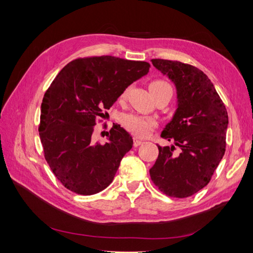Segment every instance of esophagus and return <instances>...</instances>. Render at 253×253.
I'll use <instances>...</instances> for the list:
<instances>
[{
  "instance_id": "obj_1",
  "label": "esophagus",
  "mask_w": 253,
  "mask_h": 253,
  "mask_svg": "<svg viewBox=\"0 0 253 253\" xmlns=\"http://www.w3.org/2000/svg\"><path fill=\"white\" fill-rule=\"evenodd\" d=\"M143 141L142 140H139L138 138H133V147H138L140 146V144H142Z\"/></svg>"
}]
</instances>
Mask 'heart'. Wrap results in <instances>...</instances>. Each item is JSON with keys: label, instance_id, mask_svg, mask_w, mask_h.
<instances>
[{"label": "heart", "instance_id": "b5f03b06", "mask_svg": "<svg viewBox=\"0 0 253 253\" xmlns=\"http://www.w3.org/2000/svg\"><path fill=\"white\" fill-rule=\"evenodd\" d=\"M150 90H169L171 91V87L163 80H155L150 84ZM128 93V89L123 91L121 95L122 99H125ZM122 124L124 128L127 131H129L131 135L138 138L147 137L150 132L153 130V128L157 125V121L153 117L143 116L139 114H128L124 116Z\"/></svg>", "mask_w": 253, "mask_h": 253}]
</instances>
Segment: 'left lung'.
Instances as JSON below:
<instances>
[{
  "label": "left lung",
  "mask_w": 253,
  "mask_h": 253,
  "mask_svg": "<svg viewBox=\"0 0 253 253\" xmlns=\"http://www.w3.org/2000/svg\"><path fill=\"white\" fill-rule=\"evenodd\" d=\"M174 83L177 109L161 137L171 146L160 147L150 176L159 189L187 198L206 187L226 148L228 115L211 80L200 69L177 61H151Z\"/></svg>",
  "instance_id": "8db88e82"
}]
</instances>
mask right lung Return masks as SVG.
Masks as SVG:
<instances>
[{
    "mask_svg": "<svg viewBox=\"0 0 253 253\" xmlns=\"http://www.w3.org/2000/svg\"><path fill=\"white\" fill-rule=\"evenodd\" d=\"M149 68L147 62L109 55L77 58L52 82L42 100L39 135L47 164L68 190L94 195L114 179L132 138L114 124L106 142H94L95 120Z\"/></svg>",
    "mask_w": 253,
    "mask_h": 253,
    "instance_id": "1",
    "label": "right lung"
}]
</instances>
